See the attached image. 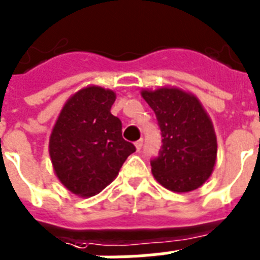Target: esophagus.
I'll return each mask as SVG.
<instances>
[{
	"label": "esophagus",
	"instance_id": "esophagus-1",
	"mask_svg": "<svg viewBox=\"0 0 260 260\" xmlns=\"http://www.w3.org/2000/svg\"><path fill=\"white\" fill-rule=\"evenodd\" d=\"M142 145H143V139H139V141H137V142H135V147H137V150H141L142 149Z\"/></svg>",
	"mask_w": 260,
	"mask_h": 260
}]
</instances>
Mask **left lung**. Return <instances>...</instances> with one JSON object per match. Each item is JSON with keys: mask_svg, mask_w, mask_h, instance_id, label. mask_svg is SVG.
<instances>
[{"mask_svg": "<svg viewBox=\"0 0 260 260\" xmlns=\"http://www.w3.org/2000/svg\"><path fill=\"white\" fill-rule=\"evenodd\" d=\"M155 113L162 146L151 159V171L164 187L187 192L202 186L216 160V137L197 96L174 87L142 91Z\"/></svg>", "mask_w": 260, "mask_h": 260, "instance_id": "8db88e82", "label": "left lung"}]
</instances>
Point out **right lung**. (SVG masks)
Listing matches in <instances>:
<instances>
[{"instance_id": "obj_1", "label": "right lung", "mask_w": 260, "mask_h": 260, "mask_svg": "<svg viewBox=\"0 0 260 260\" xmlns=\"http://www.w3.org/2000/svg\"><path fill=\"white\" fill-rule=\"evenodd\" d=\"M115 93L79 90L65 104L50 135L49 153L58 179L81 197H93L114 181L135 146L122 138V122L110 113Z\"/></svg>"}]
</instances>
